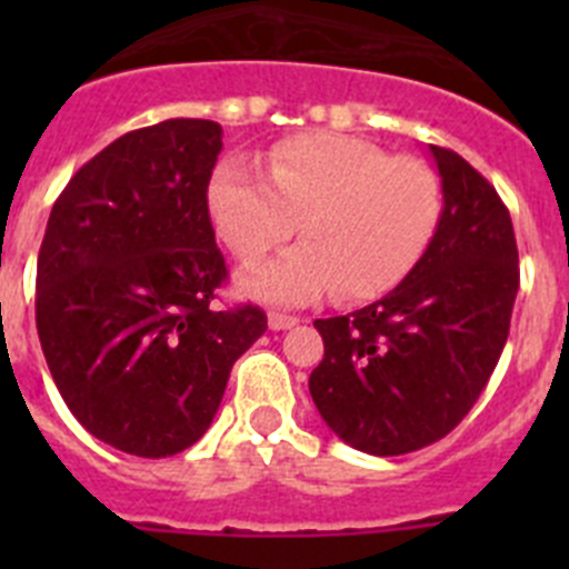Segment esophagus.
Segmentation results:
<instances>
[{
	"instance_id": "obj_1",
	"label": "esophagus",
	"mask_w": 569,
	"mask_h": 569,
	"mask_svg": "<svg viewBox=\"0 0 569 569\" xmlns=\"http://www.w3.org/2000/svg\"><path fill=\"white\" fill-rule=\"evenodd\" d=\"M268 325H270V330H288V328H296V325H299V319H296V316H288V313H270Z\"/></svg>"
}]
</instances>
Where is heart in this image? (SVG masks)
<instances>
[{
	"mask_svg": "<svg viewBox=\"0 0 569 569\" xmlns=\"http://www.w3.org/2000/svg\"><path fill=\"white\" fill-rule=\"evenodd\" d=\"M219 239L256 261L293 236L305 241L241 276V290L305 305L336 290L367 301L390 293L419 264L441 219V182L413 156H390L359 136H288L268 150V173L228 156L208 182Z\"/></svg>",
	"mask_w": 569,
	"mask_h": 569,
	"instance_id": "1",
	"label": "heart"
}]
</instances>
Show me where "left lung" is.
Here are the masks:
<instances>
[{"label": "left lung", "mask_w": 569, "mask_h": 569, "mask_svg": "<svg viewBox=\"0 0 569 569\" xmlns=\"http://www.w3.org/2000/svg\"><path fill=\"white\" fill-rule=\"evenodd\" d=\"M441 210L430 248L399 288L316 319L325 359L310 373L321 419L350 447L401 456L445 439L499 365L519 293L510 210L479 170L430 144Z\"/></svg>", "instance_id": "left-lung-1"}]
</instances>
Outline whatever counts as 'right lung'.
Listing matches in <instances>:
<instances>
[{
  "instance_id": "right-lung-1",
  "label": "right lung",
  "mask_w": 569,
  "mask_h": 569,
  "mask_svg": "<svg viewBox=\"0 0 569 569\" xmlns=\"http://www.w3.org/2000/svg\"><path fill=\"white\" fill-rule=\"evenodd\" d=\"M222 124L130 130L73 173L37 261V330L70 413L142 459L202 439L230 367L264 330L256 305L219 310L228 279L208 210Z\"/></svg>"
}]
</instances>
